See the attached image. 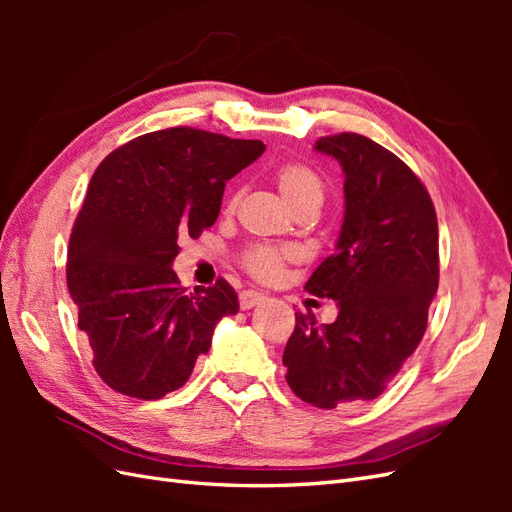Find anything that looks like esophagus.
<instances>
[{
	"label": "esophagus",
	"mask_w": 512,
	"mask_h": 512,
	"mask_svg": "<svg viewBox=\"0 0 512 512\" xmlns=\"http://www.w3.org/2000/svg\"><path fill=\"white\" fill-rule=\"evenodd\" d=\"M267 299V294L265 292H258V290H243L241 294H239V305H241V309H252V307H256V305H260L262 301Z\"/></svg>",
	"instance_id": "1"
}]
</instances>
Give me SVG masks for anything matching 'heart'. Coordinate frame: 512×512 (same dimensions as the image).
Returning a JSON list of instances; mask_svg holds the SVG:
<instances>
[{"label": "heart", "instance_id": "obj_1", "mask_svg": "<svg viewBox=\"0 0 512 512\" xmlns=\"http://www.w3.org/2000/svg\"><path fill=\"white\" fill-rule=\"evenodd\" d=\"M273 183L277 192L284 198V203L294 211V215L299 213H312L316 215L318 209L324 203V181L316 173L314 168H309L307 164L301 162H286L282 166L275 168L273 173ZM239 203V192L230 194L226 200V211H235ZM290 258L286 250H275V247H252L250 252L245 254L243 262L245 269L250 271L258 280H275L277 275L282 273L284 262Z\"/></svg>", "mask_w": 512, "mask_h": 512}]
</instances>
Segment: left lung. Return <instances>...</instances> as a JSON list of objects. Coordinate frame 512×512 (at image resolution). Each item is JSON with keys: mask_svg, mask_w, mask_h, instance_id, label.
<instances>
[{"mask_svg": "<svg viewBox=\"0 0 512 512\" xmlns=\"http://www.w3.org/2000/svg\"><path fill=\"white\" fill-rule=\"evenodd\" d=\"M314 151L344 170V222L305 288L333 299L337 318L318 327L297 314L282 361L294 395L333 410L382 395L423 339L438 292V220L425 185L371 138L322 136Z\"/></svg>", "mask_w": 512, "mask_h": 512, "instance_id": "obj_1", "label": "left lung"}]
</instances>
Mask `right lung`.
<instances>
[{
  "label": "right lung",
  "instance_id": "obj_1",
  "mask_svg": "<svg viewBox=\"0 0 512 512\" xmlns=\"http://www.w3.org/2000/svg\"><path fill=\"white\" fill-rule=\"evenodd\" d=\"M262 151V141L168 128L119 147L91 177L66 280L94 367L113 391L160 399L181 389L215 324L239 312L226 280L188 294L173 262L179 239L215 224L226 181Z\"/></svg>",
  "mask_w": 512,
  "mask_h": 512
}]
</instances>
